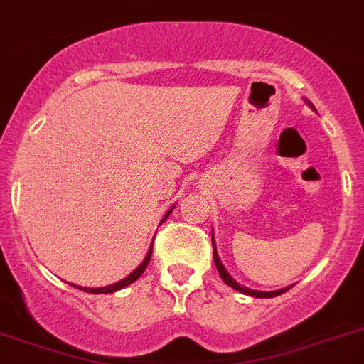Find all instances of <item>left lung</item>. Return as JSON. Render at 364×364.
I'll use <instances>...</instances> for the list:
<instances>
[{
  "label": "left lung",
  "mask_w": 364,
  "mask_h": 364,
  "mask_svg": "<svg viewBox=\"0 0 364 364\" xmlns=\"http://www.w3.org/2000/svg\"><path fill=\"white\" fill-rule=\"evenodd\" d=\"M306 102L309 104V106L314 107V104L309 102V100H306ZM213 247H214V264H216V269L218 273H220L221 280L227 284V286H230L232 289H236V291L240 293H245V295H251V296H257V299H271V296H277V295H282V293H286L289 287H284V289H278V291H255V289H249V287L245 286H240L238 282H236L235 278L230 277L229 273H227V269L223 267V264H221L220 257H218V251H216V243H214V236H213Z\"/></svg>",
  "instance_id": "8db88e82"
}]
</instances>
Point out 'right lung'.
Here are the masks:
<instances>
[{
  "label": "right lung",
  "mask_w": 364,
  "mask_h": 364,
  "mask_svg": "<svg viewBox=\"0 0 364 364\" xmlns=\"http://www.w3.org/2000/svg\"><path fill=\"white\" fill-rule=\"evenodd\" d=\"M172 210H173V207L170 208L168 213L164 214L163 221L166 220V218L170 216V213H172ZM151 247H154V243H151ZM151 247H150V251H148L146 258H144V260H143V264L139 265V267H137V269L134 271V273H132V274H128V277H126V278H122L121 282L112 284V286H106V287H80V286H78V289H84V291H87V293H93V295H99V293H113V291H119V289H122V287L129 286V284H132V282H135V280H137V278L141 277V274L144 273V269H146L148 262H150V258H151ZM75 287H77V286H75Z\"/></svg>",
  "instance_id": "add662e5"
}]
</instances>
